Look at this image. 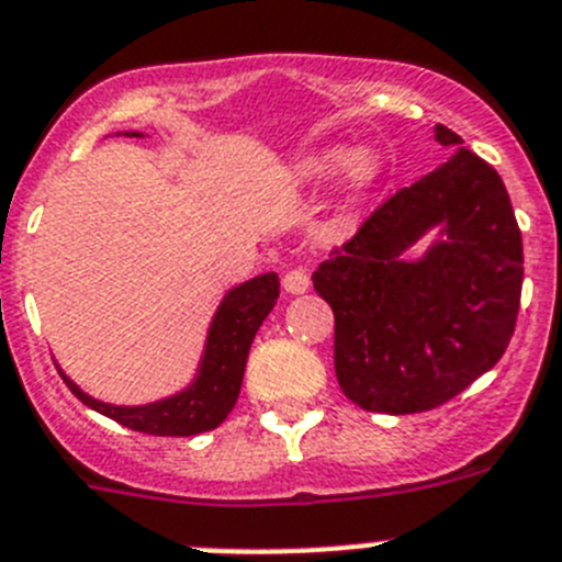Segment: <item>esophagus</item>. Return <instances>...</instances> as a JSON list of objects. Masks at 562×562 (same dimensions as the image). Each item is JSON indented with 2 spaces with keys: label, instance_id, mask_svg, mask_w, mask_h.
<instances>
[{
  "label": "esophagus",
  "instance_id": "1",
  "mask_svg": "<svg viewBox=\"0 0 562 562\" xmlns=\"http://www.w3.org/2000/svg\"><path fill=\"white\" fill-rule=\"evenodd\" d=\"M282 288H285L288 293H305L307 288H311V277L302 269H291L282 277Z\"/></svg>",
  "mask_w": 562,
  "mask_h": 562
}]
</instances>
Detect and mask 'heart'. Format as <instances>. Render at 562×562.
<instances>
[{
    "mask_svg": "<svg viewBox=\"0 0 562 562\" xmlns=\"http://www.w3.org/2000/svg\"><path fill=\"white\" fill-rule=\"evenodd\" d=\"M336 170H341L344 184L352 187V190H363L378 176L381 161L369 148H350L311 154L296 165V176H300V181H307V184H318V181L330 179Z\"/></svg>",
    "mask_w": 562,
    "mask_h": 562,
    "instance_id": "1",
    "label": "heart"
}]
</instances>
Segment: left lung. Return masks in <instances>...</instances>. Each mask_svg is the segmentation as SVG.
Returning <instances> with one entry per match:
<instances>
[{
  "label": "left lung",
  "mask_w": 562,
  "mask_h": 562,
  "mask_svg": "<svg viewBox=\"0 0 562 562\" xmlns=\"http://www.w3.org/2000/svg\"><path fill=\"white\" fill-rule=\"evenodd\" d=\"M457 154L378 206L313 271L336 316L341 392L383 414L428 412L498 363L515 330L524 246L502 176L437 125ZM431 228L417 261L402 255Z\"/></svg>",
  "instance_id": "8db88e82"
}]
</instances>
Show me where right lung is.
Listing matches in <instances>:
<instances>
[{
  "mask_svg": "<svg viewBox=\"0 0 562 562\" xmlns=\"http://www.w3.org/2000/svg\"><path fill=\"white\" fill-rule=\"evenodd\" d=\"M125 136L143 134L125 131ZM277 296H280V277L274 271L232 288L212 316L204 356H201L193 383L165 401L145 403V406H111V403L89 397L78 383L60 372V367L58 372L83 406L117 419L120 426L131 431L154 434V437H193V434L212 431L235 408L251 341L266 316L274 311Z\"/></svg>",
  "mask_w": 562,
  "mask_h": 562,
  "instance_id": "obj_1",
  "label": "right lung"
}]
</instances>
